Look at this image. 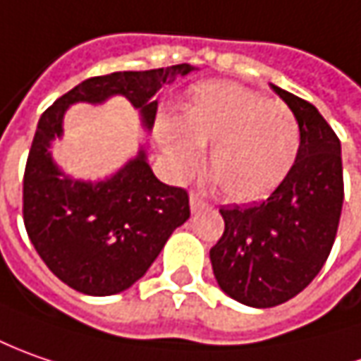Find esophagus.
<instances>
[{
  "mask_svg": "<svg viewBox=\"0 0 361 361\" xmlns=\"http://www.w3.org/2000/svg\"><path fill=\"white\" fill-rule=\"evenodd\" d=\"M190 207H192V212L195 214V212H200V209L207 207V204H205L204 200H202L197 193H192V195H190Z\"/></svg>",
  "mask_w": 361,
  "mask_h": 361,
  "instance_id": "esophagus-1",
  "label": "esophagus"
}]
</instances>
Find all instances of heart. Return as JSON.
I'll list each match as a JSON object with an SVG mask.
<instances>
[{
	"label": "heart",
	"instance_id": "1",
	"mask_svg": "<svg viewBox=\"0 0 361 361\" xmlns=\"http://www.w3.org/2000/svg\"><path fill=\"white\" fill-rule=\"evenodd\" d=\"M156 135L178 178H188L202 161V147L212 145L209 171L233 202L276 192L302 147V130L290 107L231 81L195 85L180 119H159Z\"/></svg>",
	"mask_w": 361,
	"mask_h": 361
}]
</instances>
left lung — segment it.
I'll use <instances>...</instances> for the list:
<instances>
[{"label": "left lung", "instance_id": "8db88e82", "mask_svg": "<svg viewBox=\"0 0 361 361\" xmlns=\"http://www.w3.org/2000/svg\"><path fill=\"white\" fill-rule=\"evenodd\" d=\"M269 87L298 118L300 156L266 202L219 209L226 230L209 250L221 292L250 307L280 305L310 286L331 252L343 204L338 135L310 102Z\"/></svg>", "mask_w": 361, "mask_h": 361}]
</instances>
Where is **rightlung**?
<instances>
[{
    "mask_svg": "<svg viewBox=\"0 0 361 361\" xmlns=\"http://www.w3.org/2000/svg\"><path fill=\"white\" fill-rule=\"evenodd\" d=\"M193 69L180 63L90 78L39 118L23 176V224L45 266L75 292L114 295L143 278L173 230L190 218V197L157 180L143 145L106 180L69 178L49 152L51 142L63 135L68 107L80 102L97 106L123 95L149 131L157 92Z\"/></svg>",
    "mask_w": 361,
    "mask_h": 361,
    "instance_id": "add662e5",
    "label": "right lung"
}]
</instances>
